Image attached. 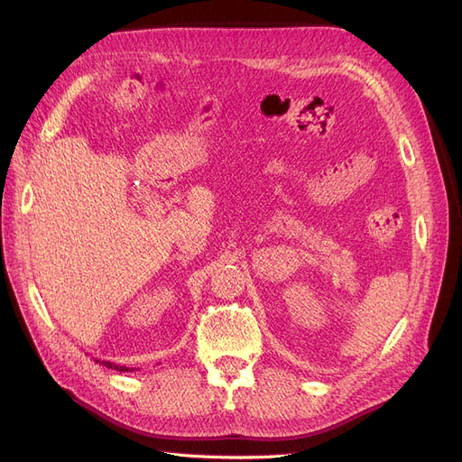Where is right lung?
I'll return each mask as SVG.
<instances>
[{
    "instance_id": "1",
    "label": "right lung",
    "mask_w": 462,
    "mask_h": 462,
    "mask_svg": "<svg viewBox=\"0 0 462 462\" xmlns=\"http://www.w3.org/2000/svg\"><path fill=\"white\" fill-rule=\"evenodd\" d=\"M96 362H100V360H96ZM100 365H106L107 368H114V370H119V372H133V370H129L127 366H117V365H114V362H106V360H102Z\"/></svg>"
}]
</instances>
